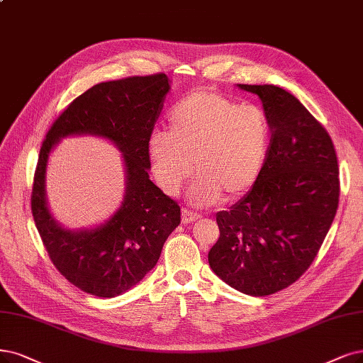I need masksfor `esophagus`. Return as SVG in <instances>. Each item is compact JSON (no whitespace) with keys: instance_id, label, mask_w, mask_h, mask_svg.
<instances>
[{"instance_id":"1","label":"esophagus","mask_w":363,"mask_h":363,"mask_svg":"<svg viewBox=\"0 0 363 363\" xmlns=\"http://www.w3.org/2000/svg\"><path fill=\"white\" fill-rule=\"evenodd\" d=\"M200 218V216L199 213H196V212H191V211H189V209H182V223H185V224H189V223H193V221H196V220H199Z\"/></svg>"}]
</instances>
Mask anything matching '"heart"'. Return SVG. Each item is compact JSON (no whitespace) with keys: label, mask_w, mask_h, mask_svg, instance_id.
<instances>
[{"label":"heart","mask_w":363,"mask_h":363,"mask_svg":"<svg viewBox=\"0 0 363 363\" xmlns=\"http://www.w3.org/2000/svg\"><path fill=\"white\" fill-rule=\"evenodd\" d=\"M169 131L155 130L146 145L160 190L177 196L193 172L190 199L209 206L245 194L256 184L271 146V127L256 104H238L218 92L197 89L169 113Z\"/></svg>","instance_id":"heart-1"}]
</instances>
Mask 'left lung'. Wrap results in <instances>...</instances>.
Wrapping results in <instances>:
<instances>
[{"label": "left lung", "mask_w": 363, "mask_h": 363, "mask_svg": "<svg viewBox=\"0 0 363 363\" xmlns=\"http://www.w3.org/2000/svg\"><path fill=\"white\" fill-rule=\"evenodd\" d=\"M238 88L262 100L272 139L256 184L217 213L220 238L208 260L235 290L267 296L293 284L323 244L340 200L338 160L328 131L293 94Z\"/></svg>", "instance_id": "left-lung-1"}]
</instances>
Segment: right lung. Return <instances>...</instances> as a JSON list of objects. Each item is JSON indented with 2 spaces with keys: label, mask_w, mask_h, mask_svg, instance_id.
Segmentation results:
<instances>
[{
  "label": "right lung",
  "mask_w": 363,
  "mask_h": 363,
  "mask_svg": "<svg viewBox=\"0 0 363 363\" xmlns=\"http://www.w3.org/2000/svg\"><path fill=\"white\" fill-rule=\"evenodd\" d=\"M166 74L133 76L85 91L46 134L34 177L33 217L52 263L73 286L99 298L128 291L157 264L169 235L181 223V208L150 179L146 145L163 107ZM96 135L121 152L126 174L123 202L103 223L69 230L48 209L45 172L50 152L65 137Z\"/></svg>",
  "instance_id": "add662e5"
}]
</instances>
